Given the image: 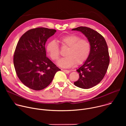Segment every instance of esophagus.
<instances>
[{"mask_svg":"<svg viewBox=\"0 0 126 126\" xmlns=\"http://www.w3.org/2000/svg\"><path fill=\"white\" fill-rule=\"evenodd\" d=\"M62 71H63V72H64L65 73H66V74H69V73H70V71H69V70H62Z\"/></svg>","mask_w":126,"mask_h":126,"instance_id":"esophagus-1","label":"esophagus"}]
</instances>
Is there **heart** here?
Wrapping results in <instances>:
<instances>
[{
	"label": "heart",
	"mask_w": 126,
	"mask_h": 126,
	"mask_svg": "<svg viewBox=\"0 0 126 126\" xmlns=\"http://www.w3.org/2000/svg\"><path fill=\"white\" fill-rule=\"evenodd\" d=\"M59 41L63 46L68 47L65 57L60 59L57 64L62 68H70L75 63L76 65L83 64L88 59L91 52V44L88 40L81 39L75 34L62 36ZM48 55L53 61L57 60L60 56V50L57 43L54 40L49 41L46 47Z\"/></svg>",
	"instance_id": "1"
}]
</instances>
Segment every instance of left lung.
<instances>
[{
    "label": "left lung",
    "instance_id": "8db88e82",
    "mask_svg": "<svg viewBox=\"0 0 126 126\" xmlns=\"http://www.w3.org/2000/svg\"><path fill=\"white\" fill-rule=\"evenodd\" d=\"M72 30L82 32L91 44L90 54L77 70L79 78L74 84L82 89L91 88L99 84L107 72L110 62L108 46L102 36L90 28L81 26Z\"/></svg>",
    "mask_w": 126,
    "mask_h": 126
}]
</instances>
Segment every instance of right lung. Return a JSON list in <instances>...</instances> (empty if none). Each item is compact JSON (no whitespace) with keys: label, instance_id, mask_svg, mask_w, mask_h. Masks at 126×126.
I'll list each match as a JSON object with an SVG mask.
<instances>
[{"label":"right lung","instance_id":"add662e5","mask_svg":"<svg viewBox=\"0 0 126 126\" xmlns=\"http://www.w3.org/2000/svg\"><path fill=\"white\" fill-rule=\"evenodd\" d=\"M56 32L44 27L32 29L17 43L13 56L16 73L21 82L32 90L45 88L60 70L46 57L45 47L47 39Z\"/></svg>","mask_w":126,"mask_h":126}]
</instances>
